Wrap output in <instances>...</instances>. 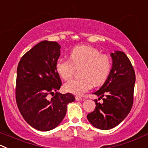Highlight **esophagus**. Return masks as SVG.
<instances>
[{"mask_svg": "<svg viewBox=\"0 0 148 148\" xmlns=\"http://www.w3.org/2000/svg\"><path fill=\"white\" fill-rule=\"evenodd\" d=\"M75 99H76V100H77V101H80V100H82V98L80 96H76Z\"/></svg>", "mask_w": 148, "mask_h": 148, "instance_id": "esophagus-1", "label": "esophagus"}]
</instances>
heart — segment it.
I'll return each instance as SVG.
<instances>
[{"label":"heart","mask_w":148,"mask_h":148,"mask_svg":"<svg viewBox=\"0 0 148 148\" xmlns=\"http://www.w3.org/2000/svg\"><path fill=\"white\" fill-rule=\"evenodd\" d=\"M82 67L80 79H72L64 84V90L71 94L81 95L94 86H100L107 79L111 69V60L108 56L89 45H80L70 53V60L59 58L56 68L60 77L69 80L76 69Z\"/></svg>","instance_id":"b5f03b06"}]
</instances>
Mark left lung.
I'll use <instances>...</instances> for the list:
<instances>
[{
	"mask_svg": "<svg viewBox=\"0 0 148 148\" xmlns=\"http://www.w3.org/2000/svg\"><path fill=\"white\" fill-rule=\"evenodd\" d=\"M112 67L107 79L93 94L103 103L95 100V110L87 115L89 122L97 129L108 130L122 122L133 104L135 73L130 59L122 51L110 53Z\"/></svg>",
	"mask_w": 148,
	"mask_h": 148,
	"instance_id": "8db88e82",
	"label": "left lung"
}]
</instances>
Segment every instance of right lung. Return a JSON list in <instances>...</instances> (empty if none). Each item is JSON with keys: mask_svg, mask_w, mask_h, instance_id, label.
I'll use <instances>...</instances> for the list:
<instances>
[{"mask_svg": "<svg viewBox=\"0 0 148 148\" xmlns=\"http://www.w3.org/2000/svg\"><path fill=\"white\" fill-rule=\"evenodd\" d=\"M61 56L56 42L44 40L26 53L17 67L16 100L18 110L28 124L39 131L58 127L66 114L67 105L75 97L57 92L61 80L56 68ZM55 95L51 99L48 94Z\"/></svg>", "mask_w": 148, "mask_h": 148, "instance_id": "obj_1", "label": "right lung"}]
</instances>
